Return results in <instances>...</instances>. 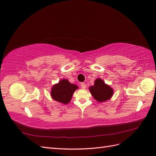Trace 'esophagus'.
<instances>
[{
	"mask_svg": "<svg viewBox=\"0 0 156 156\" xmlns=\"http://www.w3.org/2000/svg\"><path fill=\"white\" fill-rule=\"evenodd\" d=\"M80 86H81L82 88H83V89L86 88V87H87V85H86V84L84 83V82H82V83L80 84Z\"/></svg>",
	"mask_w": 156,
	"mask_h": 156,
	"instance_id": "1",
	"label": "esophagus"
}]
</instances>
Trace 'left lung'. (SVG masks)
I'll return each instance as SVG.
<instances>
[{
    "instance_id": "obj_1",
    "label": "left lung",
    "mask_w": 156,
    "mask_h": 156,
    "mask_svg": "<svg viewBox=\"0 0 156 156\" xmlns=\"http://www.w3.org/2000/svg\"><path fill=\"white\" fill-rule=\"evenodd\" d=\"M92 97L98 102H105L110 99L113 94V89L100 78L94 81V84L89 88Z\"/></svg>"
}]
</instances>
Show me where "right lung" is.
<instances>
[{
    "label": "right lung",
    "mask_w": 156,
    "mask_h": 156,
    "mask_svg": "<svg viewBox=\"0 0 156 156\" xmlns=\"http://www.w3.org/2000/svg\"><path fill=\"white\" fill-rule=\"evenodd\" d=\"M78 88V86L71 84L66 79H62L58 84L52 87L51 98L60 103L68 104L71 101L74 92Z\"/></svg>",
    "instance_id": "add662e5"
}]
</instances>
